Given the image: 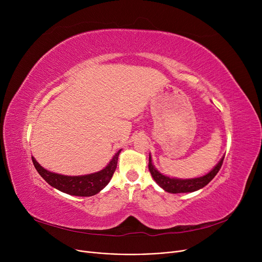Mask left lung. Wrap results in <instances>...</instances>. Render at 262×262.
Wrapping results in <instances>:
<instances>
[{"label": "left lung", "instance_id": "1", "mask_svg": "<svg viewBox=\"0 0 262 262\" xmlns=\"http://www.w3.org/2000/svg\"><path fill=\"white\" fill-rule=\"evenodd\" d=\"M224 156L221 158L216 166L206 175L196 177V178H189V180H181V178H172L169 176H166L161 174L154 166L152 162V157L150 154L148 156V170L152 174V177L154 181L158 184L159 187H161L164 191L169 192V193H186V192H194L202 188H204L206 185H208L213 177L217 174V172L221 169L223 164Z\"/></svg>", "mask_w": 262, "mask_h": 262}]
</instances>
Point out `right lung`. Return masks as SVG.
I'll return each instance as SVG.
<instances>
[{"instance_id": "1", "label": "right lung", "mask_w": 262, "mask_h": 262, "mask_svg": "<svg viewBox=\"0 0 262 262\" xmlns=\"http://www.w3.org/2000/svg\"><path fill=\"white\" fill-rule=\"evenodd\" d=\"M120 153L121 149L118 150L113 159L109 161V163L103 170L92 174L78 176H68L50 172L41 167L33 156L32 160L37 172L50 186L70 195L92 196L99 193L101 190H103L108 185L110 180H112V177L117 169L118 157Z\"/></svg>"}]
</instances>
